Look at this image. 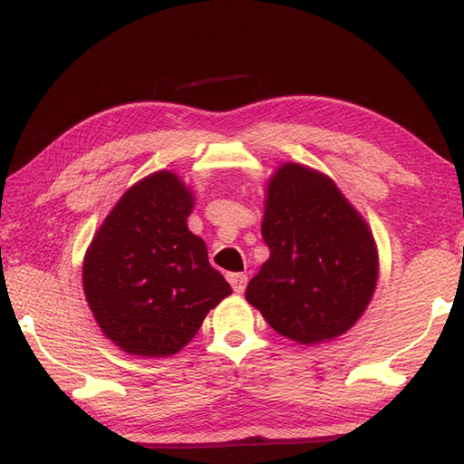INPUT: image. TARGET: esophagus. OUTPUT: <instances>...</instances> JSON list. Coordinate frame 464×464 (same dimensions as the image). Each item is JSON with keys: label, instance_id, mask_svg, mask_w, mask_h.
Masks as SVG:
<instances>
[{"label": "esophagus", "instance_id": "34e87169", "mask_svg": "<svg viewBox=\"0 0 464 464\" xmlns=\"http://www.w3.org/2000/svg\"><path fill=\"white\" fill-rule=\"evenodd\" d=\"M229 282H231V286H233V290L237 295H241L243 290H246V286H247V276L246 274H229Z\"/></svg>", "mask_w": 464, "mask_h": 464}]
</instances>
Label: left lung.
<instances>
[{"mask_svg": "<svg viewBox=\"0 0 464 464\" xmlns=\"http://www.w3.org/2000/svg\"><path fill=\"white\" fill-rule=\"evenodd\" d=\"M262 237L270 257L246 298L274 332L315 345L354 327L374 295L379 251L332 178L282 163L266 186Z\"/></svg>", "mask_w": 464, "mask_h": 464, "instance_id": "8db88e82", "label": "left lung"}]
</instances>
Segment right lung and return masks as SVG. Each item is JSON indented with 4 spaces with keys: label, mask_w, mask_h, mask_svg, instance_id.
I'll list each match as a JSON object with an SVG mask.
<instances>
[{
    "label": "right lung",
    "mask_w": 464,
    "mask_h": 464,
    "mask_svg": "<svg viewBox=\"0 0 464 464\" xmlns=\"http://www.w3.org/2000/svg\"><path fill=\"white\" fill-rule=\"evenodd\" d=\"M190 186L160 169L139 179L93 235L83 257V295L98 327L132 356L178 354L198 334L229 282L188 229Z\"/></svg>",
    "instance_id": "obj_1"
}]
</instances>
